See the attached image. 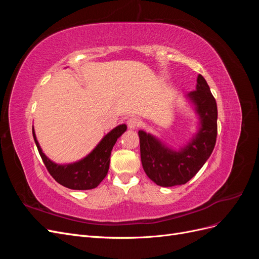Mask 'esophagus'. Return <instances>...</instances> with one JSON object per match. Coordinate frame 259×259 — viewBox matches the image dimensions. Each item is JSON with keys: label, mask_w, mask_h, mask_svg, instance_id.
Listing matches in <instances>:
<instances>
[{"label": "esophagus", "mask_w": 259, "mask_h": 259, "mask_svg": "<svg viewBox=\"0 0 259 259\" xmlns=\"http://www.w3.org/2000/svg\"><path fill=\"white\" fill-rule=\"evenodd\" d=\"M140 124H142V121H140L136 116H132L127 120V126L131 130H135V128L139 127Z\"/></svg>", "instance_id": "34e87169"}]
</instances>
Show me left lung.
Returning <instances> with one entry per match:
<instances>
[{"mask_svg":"<svg viewBox=\"0 0 259 259\" xmlns=\"http://www.w3.org/2000/svg\"><path fill=\"white\" fill-rule=\"evenodd\" d=\"M197 90L186 96L199 117L197 134L179 150L163 144L159 138L139 131L140 158L145 173L161 187L185 185L198 173L214 150L217 137V105L209 86L201 74Z\"/></svg>","mask_w":259,"mask_h":259,"instance_id":"8db88e82","label":"left lung"}]
</instances>
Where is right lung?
Listing matches in <instances>:
<instances>
[{"label":"right lung","mask_w":259,"mask_h":259,"mask_svg":"<svg viewBox=\"0 0 259 259\" xmlns=\"http://www.w3.org/2000/svg\"><path fill=\"white\" fill-rule=\"evenodd\" d=\"M125 124L117 125L100 140L94 150L80 161L69 164H57L46 156L38 144L35 132L32 128L33 138L38 153L48 168L49 173L56 182L73 190H90L96 188L107 176L110 165V155L117 138L126 131Z\"/></svg>","instance_id":"obj_1"}]
</instances>
